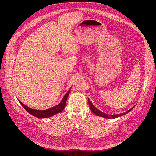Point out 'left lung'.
Listing matches in <instances>:
<instances>
[{
  "instance_id": "obj_1",
  "label": "left lung",
  "mask_w": 156,
  "mask_h": 156,
  "mask_svg": "<svg viewBox=\"0 0 156 156\" xmlns=\"http://www.w3.org/2000/svg\"><path fill=\"white\" fill-rule=\"evenodd\" d=\"M88 103H89V108H90V110L92 111L93 113H94L95 115H96L98 116L102 117V118H108V119H115V118H118V117L126 115L127 113H128L129 112L131 111L135 107V106H134L133 108H132L128 110L127 111L125 112V113H123L116 114V115H108V114H106V113H104L103 112H101V111H99V109H98L97 108H95L94 106V105L92 104V102L90 101L89 99H88Z\"/></svg>"
}]
</instances>
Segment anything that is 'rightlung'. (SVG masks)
<instances>
[{
    "instance_id": "obj_1",
    "label": "right lung",
    "mask_w": 156,
    "mask_h": 156,
    "mask_svg": "<svg viewBox=\"0 0 156 156\" xmlns=\"http://www.w3.org/2000/svg\"><path fill=\"white\" fill-rule=\"evenodd\" d=\"M71 88H70V89H71ZM70 89H69V90L64 95V97L62 98V99L61 100V101L60 102L59 104H58L57 105L52 107L50 109H46V110H36V109H31L29 107H28L27 106L25 105L24 104H23L22 102H21L19 99L18 100H19L20 104H21L22 105L23 107L25 109V110L28 113L31 114V115H33L36 118H50L53 115H54L57 113H58L59 112L63 111V109L65 108L66 104L67 98L68 97V95L69 94V92H70Z\"/></svg>"
}]
</instances>
